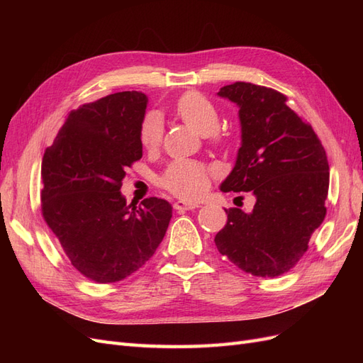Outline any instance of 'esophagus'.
<instances>
[{
  "label": "esophagus",
  "instance_id": "34e87169",
  "mask_svg": "<svg viewBox=\"0 0 363 363\" xmlns=\"http://www.w3.org/2000/svg\"><path fill=\"white\" fill-rule=\"evenodd\" d=\"M196 207H200L199 204L196 203H191V201H175L174 203V208L175 211H179V212H184V211H192V208H196Z\"/></svg>",
  "mask_w": 363,
  "mask_h": 363
}]
</instances>
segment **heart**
Wrapping results in <instances>:
<instances>
[{
  "label": "heart",
  "mask_w": 363,
  "mask_h": 363,
  "mask_svg": "<svg viewBox=\"0 0 363 363\" xmlns=\"http://www.w3.org/2000/svg\"><path fill=\"white\" fill-rule=\"evenodd\" d=\"M175 115L192 130L200 135H211L219 139L218 125L219 115L213 103L199 92H188L180 96L175 104ZM163 136V127L157 115H148L144 118L139 128L140 145L148 151L156 150ZM160 184L164 189L183 199H196L208 184V171L203 163L179 159L168 164L160 177Z\"/></svg>",
  "instance_id": "obj_1"
}]
</instances>
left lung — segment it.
Listing matches in <instances>:
<instances>
[{
    "label": "left lung",
    "mask_w": 363,
    "mask_h": 363,
    "mask_svg": "<svg viewBox=\"0 0 363 363\" xmlns=\"http://www.w3.org/2000/svg\"><path fill=\"white\" fill-rule=\"evenodd\" d=\"M239 107L240 148L223 192H250V213L225 208L215 236L223 256L256 277H277L296 265L325 218L328 162L321 140L286 106L283 94L245 82L221 87Z\"/></svg>",
    "instance_id": "1"
}]
</instances>
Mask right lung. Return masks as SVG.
<instances>
[{
	"label": "right lung",
	"instance_id": "1",
	"mask_svg": "<svg viewBox=\"0 0 363 363\" xmlns=\"http://www.w3.org/2000/svg\"><path fill=\"white\" fill-rule=\"evenodd\" d=\"M148 98L116 92L71 111L42 159L40 208L72 267L92 281L115 283L155 255L172 207L150 196L130 208L125 169L142 157L139 128Z\"/></svg>",
	"mask_w": 363,
	"mask_h": 363
}]
</instances>
